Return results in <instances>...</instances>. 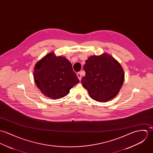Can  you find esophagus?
Here are the masks:
<instances>
[{"instance_id": "obj_1", "label": "esophagus", "mask_w": 153, "mask_h": 153, "mask_svg": "<svg viewBox=\"0 0 153 153\" xmlns=\"http://www.w3.org/2000/svg\"><path fill=\"white\" fill-rule=\"evenodd\" d=\"M77 77L79 78V79L80 80H81V79H82V74H81V72H78V73H77Z\"/></svg>"}]
</instances>
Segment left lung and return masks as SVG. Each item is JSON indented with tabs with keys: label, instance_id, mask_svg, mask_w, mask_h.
<instances>
[{
	"label": "left lung",
	"instance_id": "obj_1",
	"mask_svg": "<svg viewBox=\"0 0 153 153\" xmlns=\"http://www.w3.org/2000/svg\"><path fill=\"white\" fill-rule=\"evenodd\" d=\"M82 83L90 96L99 102L114 97L123 85L124 73L118 62L108 54L91 56L85 60Z\"/></svg>",
	"mask_w": 153,
	"mask_h": 153
}]
</instances>
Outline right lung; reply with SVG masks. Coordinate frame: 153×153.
<instances>
[{
  "label": "right lung",
  "mask_w": 153,
  "mask_h": 153,
  "mask_svg": "<svg viewBox=\"0 0 153 153\" xmlns=\"http://www.w3.org/2000/svg\"><path fill=\"white\" fill-rule=\"evenodd\" d=\"M34 82L46 96L59 99L67 96L70 90L79 82L72 65L62 56L48 54L35 65Z\"/></svg>",
  "instance_id": "right-lung-1"
}]
</instances>
